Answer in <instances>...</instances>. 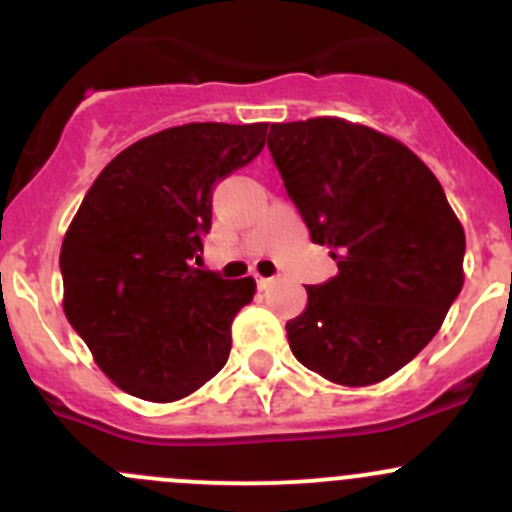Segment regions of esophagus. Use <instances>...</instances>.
<instances>
[{
  "mask_svg": "<svg viewBox=\"0 0 512 512\" xmlns=\"http://www.w3.org/2000/svg\"><path fill=\"white\" fill-rule=\"evenodd\" d=\"M273 283H276V278H263V276H256V285H258V288H261V290H268V288H271Z\"/></svg>",
  "mask_w": 512,
  "mask_h": 512,
  "instance_id": "esophagus-1",
  "label": "esophagus"
}]
</instances>
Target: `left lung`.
I'll use <instances>...</instances> for the list:
<instances>
[{
	"label": "left lung",
	"instance_id": "8db88e82",
	"mask_svg": "<svg viewBox=\"0 0 512 512\" xmlns=\"http://www.w3.org/2000/svg\"><path fill=\"white\" fill-rule=\"evenodd\" d=\"M268 151L339 268L307 285L305 312L285 324L295 359L342 386L393 376L464 285V229L442 185L408 146L334 117L271 124Z\"/></svg>",
	"mask_w": 512,
	"mask_h": 512
}]
</instances>
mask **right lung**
<instances>
[{
	"label": "right lung",
	"instance_id": "right-lung-1",
	"mask_svg": "<svg viewBox=\"0 0 512 512\" xmlns=\"http://www.w3.org/2000/svg\"><path fill=\"white\" fill-rule=\"evenodd\" d=\"M268 124H185L124 148L87 190L60 249L63 310L129 395L173 403L227 364L254 278L195 268L212 192L266 144Z\"/></svg>",
	"mask_w": 512,
	"mask_h": 512
}]
</instances>
